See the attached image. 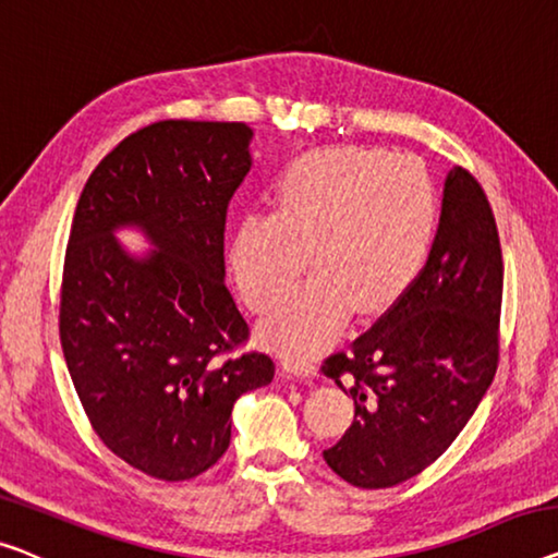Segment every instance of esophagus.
<instances>
[{"mask_svg":"<svg viewBox=\"0 0 558 558\" xmlns=\"http://www.w3.org/2000/svg\"><path fill=\"white\" fill-rule=\"evenodd\" d=\"M282 368L293 376H315V365L301 355H282Z\"/></svg>","mask_w":558,"mask_h":558,"instance_id":"34e87169","label":"esophagus"}]
</instances>
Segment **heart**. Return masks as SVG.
Listing matches in <instances>:
<instances>
[{"label":"heart","instance_id":"heart-1","mask_svg":"<svg viewBox=\"0 0 558 558\" xmlns=\"http://www.w3.org/2000/svg\"><path fill=\"white\" fill-rule=\"evenodd\" d=\"M276 210L240 218L232 276L255 313H268L307 265L315 272L263 323L288 353H313L351 318L384 313L409 293L430 255L438 190L426 165L380 147L298 155L272 190Z\"/></svg>","mask_w":558,"mask_h":558}]
</instances>
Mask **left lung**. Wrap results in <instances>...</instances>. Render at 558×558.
I'll use <instances>...</instances> for the list:
<instances>
[{
    "instance_id": "1",
    "label": "left lung",
    "mask_w": 558,
    "mask_h": 558,
    "mask_svg": "<svg viewBox=\"0 0 558 558\" xmlns=\"http://www.w3.org/2000/svg\"><path fill=\"white\" fill-rule=\"evenodd\" d=\"M504 257L478 180L453 168L430 255L396 305L320 371L351 384L355 418L323 459L359 488L428 469L476 411L498 365Z\"/></svg>"
}]
</instances>
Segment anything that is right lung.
Wrapping results in <instances>:
<instances>
[{
	"mask_svg": "<svg viewBox=\"0 0 558 558\" xmlns=\"http://www.w3.org/2000/svg\"><path fill=\"white\" fill-rule=\"evenodd\" d=\"M243 122L162 120L132 132L82 190L64 253L60 340L89 426L132 469L190 481L230 446L232 403L276 363L226 288L228 205L251 170ZM158 251L130 258L113 230Z\"/></svg>",
	"mask_w": 558,
	"mask_h": 558,
	"instance_id": "add662e5",
	"label": "right lung"
}]
</instances>
